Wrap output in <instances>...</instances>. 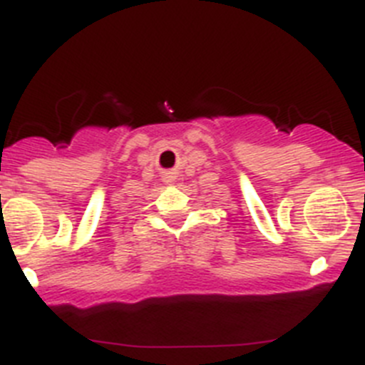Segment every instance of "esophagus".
<instances>
[{"instance_id": "obj_1", "label": "esophagus", "mask_w": 365, "mask_h": 365, "mask_svg": "<svg viewBox=\"0 0 365 365\" xmlns=\"http://www.w3.org/2000/svg\"><path fill=\"white\" fill-rule=\"evenodd\" d=\"M163 180L166 182V185H173V182H175V173L173 172L163 173Z\"/></svg>"}]
</instances>
